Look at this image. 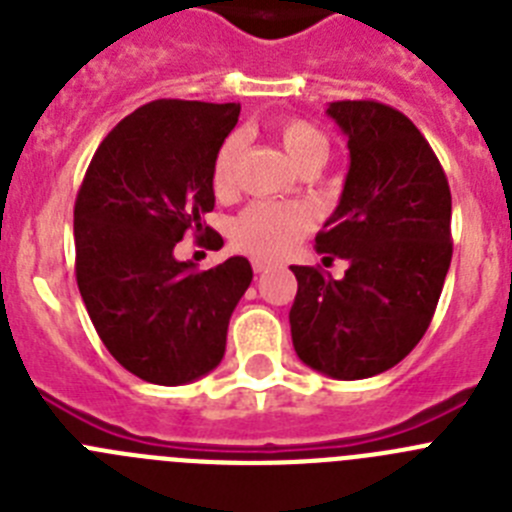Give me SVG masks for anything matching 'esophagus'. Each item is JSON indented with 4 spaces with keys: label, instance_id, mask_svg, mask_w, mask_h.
Wrapping results in <instances>:
<instances>
[{
    "label": "esophagus",
    "instance_id": "obj_1",
    "mask_svg": "<svg viewBox=\"0 0 512 512\" xmlns=\"http://www.w3.org/2000/svg\"><path fill=\"white\" fill-rule=\"evenodd\" d=\"M251 266H253V271H256V274H261V271L269 269L271 261H266V259H253V261H251Z\"/></svg>",
    "mask_w": 512,
    "mask_h": 512
}]
</instances>
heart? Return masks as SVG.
Here are the masks:
<instances>
[{
  "label": "heart",
  "instance_id": "1",
  "mask_svg": "<svg viewBox=\"0 0 512 512\" xmlns=\"http://www.w3.org/2000/svg\"><path fill=\"white\" fill-rule=\"evenodd\" d=\"M279 143L284 153L292 158L297 169L305 166H323L328 158V135L310 120L289 117L277 125ZM243 143L238 135H230L223 146L217 148L212 161V187L215 192H228L235 182V169L241 161ZM312 217L300 205H279V202H256L246 207L233 220V243L256 256H282L310 230Z\"/></svg>",
  "mask_w": 512,
  "mask_h": 512
}]
</instances>
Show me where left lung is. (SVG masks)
I'll list each match as a JSON object with an SVG mask.
<instances>
[{"label": "left lung", "mask_w": 512, "mask_h": 512, "mask_svg": "<svg viewBox=\"0 0 512 512\" xmlns=\"http://www.w3.org/2000/svg\"><path fill=\"white\" fill-rule=\"evenodd\" d=\"M348 146L336 212L315 238L343 279L292 266V343L310 369L366 379L400 364L431 325L451 264V192L428 140L372 99L328 104Z\"/></svg>", "instance_id": "1"}]
</instances>
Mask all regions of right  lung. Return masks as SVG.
I'll return each instance as SVG.
<instances>
[{
  "label": "right lung",
  "mask_w": 512,
  "mask_h": 512,
  "mask_svg": "<svg viewBox=\"0 0 512 512\" xmlns=\"http://www.w3.org/2000/svg\"><path fill=\"white\" fill-rule=\"evenodd\" d=\"M241 104L156 99L99 143L74 205L76 284L99 338L130 374L176 387L225 354L228 323L253 279L243 256L207 271L176 261L215 207L212 161Z\"/></svg>",
  "instance_id": "right-lung-1"
}]
</instances>
